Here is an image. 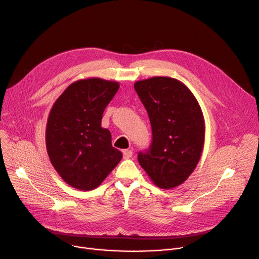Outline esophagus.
I'll use <instances>...</instances> for the list:
<instances>
[{
	"label": "esophagus",
	"mask_w": 259,
	"mask_h": 259,
	"mask_svg": "<svg viewBox=\"0 0 259 259\" xmlns=\"http://www.w3.org/2000/svg\"><path fill=\"white\" fill-rule=\"evenodd\" d=\"M132 154H133L132 150H124V151H123V157H124V159H130V158L132 157Z\"/></svg>",
	"instance_id": "34e87169"
}]
</instances>
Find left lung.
I'll list each match as a JSON object with an SVG mask.
<instances>
[{
	"label": "left lung",
	"instance_id": "1",
	"mask_svg": "<svg viewBox=\"0 0 259 259\" xmlns=\"http://www.w3.org/2000/svg\"><path fill=\"white\" fill-rule=\"evenodd\" d=\"M152 126L150 149L138 162L162 189L183 184L195 169L204 145V119L195 96L182 81L155 76L134 83Z\"/></svg>",
	"mask_w": 259,
	"mask_h": 259
}]
</instances>
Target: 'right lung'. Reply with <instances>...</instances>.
<instances>
[{
	"instance_id": "add662e5",
	"label": "right lung",
	"mask_w": 259,
	"mask_h": 259,
	"mask_svg": "<svg viewBox=\"0 0 259 259\" xmlns=\"http://www.w3.org/2000/svg\"><path fill=\"white\" fill-rule=\"evenodd\" d=\"M120 88L98 77L72 82L54 103L46 124V150L60 177L78 190L95 189L123 155L112 147L102 114Z\"/></svg>"
}]
</instances>
